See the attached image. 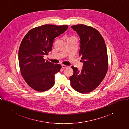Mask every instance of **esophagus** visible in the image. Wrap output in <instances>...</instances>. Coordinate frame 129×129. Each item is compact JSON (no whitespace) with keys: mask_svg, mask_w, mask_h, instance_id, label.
<instances>
[{"mask_svg":"<svg viewBox=\"0 0 129 129\" xmlns=\"http://www.w3.org/2000/svg\"><path fill=\"white\" fill-rule=\"evenodd\" d=\"M62 68H67L68 66H67V65H62Z\"/></svg>","mask_w":129,"mask_h":129,"instance_id":"34e87169","label":"esophagus"}]
</instances>
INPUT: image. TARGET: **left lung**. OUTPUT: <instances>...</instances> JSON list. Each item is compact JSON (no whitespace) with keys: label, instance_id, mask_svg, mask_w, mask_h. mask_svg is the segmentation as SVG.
<instances>
[{"label":"left lung","instance_id":"8db88e82","mask_svg":"<svg viewBox=\"0 0 129 129\" xmlns=\"http://www.w3.org/2000/svg\"><path fill=\"white\" fill-rule=\"evenodd\" d=\"M72 29L80 38L79 55L84 62L81 71L71 66L73 74L69 78L74 89L81 93L94 90L104 79L108 70L107 51L104 40L95 28L85 25H74Z\"/></svg>","mask_w":129,"mask_h":129}]
</instances>
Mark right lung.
<instances>
[{
    "label": "right lung",
    "instance_id": "1",
    "mask_svg": "<svg viewBox=\"0 0 129 129\" xmlns=\"http://www.w3.org/2000/svg\"><path fill=\"white\" fill-rule=\"evenodd\" d=\"M67 25H44L31 29L20 44L19 63L21 75L31 88L43 92L54 86V75L62 66L43 59L51 51L55 38L65 32Z\"/></svg>",
    "mask_w": 129,
    "mask_h": 129
}]
</instances>
